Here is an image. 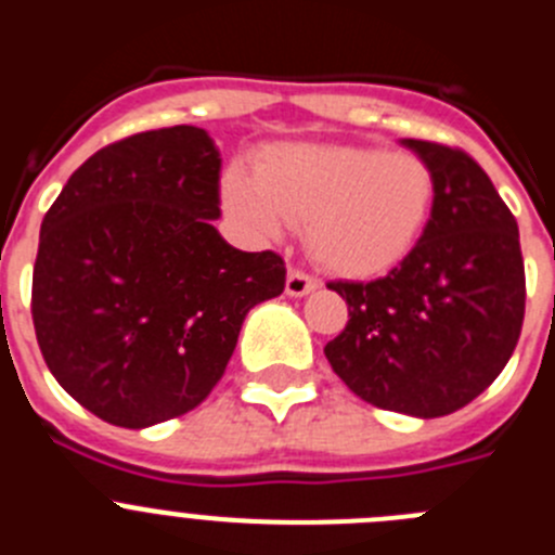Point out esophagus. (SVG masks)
I'll use <instances>...</instances> for the list:
<instances>
[{"label":"esophagus","mask_w":555,"mask_h":555,"mask_svg":"<svg viewBox=\"0 0 555 555\" xmlns=\"http://www.w3.org/2000/svg\"><path fill=\"white\" fill-rule=\"evenodd\" d=\"M317 286H320V283H317V278L300 272V269H292V272H288V278H286V294H288V297H306V294H311Z\"/></svg>","instance_id":"1"}]
</instances>
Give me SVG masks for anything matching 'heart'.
<instances>
[{"instance_id":"heart-1","label":"heart","mask_w":555,"mask_h":555,"mask_svg":"<svg viewBox=\"0 0 555 555\" xmlns=\"http://www.w3.org/2000/svg\"><path fill=\"white\" fill-rule=\"evenodd\" d=\"M230 208L258 233L308 224V253L345 278L389 272L416 247L434 210L430 166L409 152L356 144H278L255 164V183L224 178Z\"/></svg>"}]
</instances>
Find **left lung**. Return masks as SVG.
<instances>
[{
    "instance_id": "left-lung-1",
    "label": "left lung",
    "mask_w": 555,
    "mask_h": 555,
    "mask_svg": "<svg viewBox=\"0 0 555 555\" xmlns=\"http://www.w3.org/2000/svg\"><path fill=\"white\" fill-rule=\"evenodd\" d=\"M403 146L434 171L428 228L386 278L327 283L350 322L325 356L361 400L430 420L473 403L508 364L526 317V267L517 219L467 152Z\"/></svg>"
}]
</instances>
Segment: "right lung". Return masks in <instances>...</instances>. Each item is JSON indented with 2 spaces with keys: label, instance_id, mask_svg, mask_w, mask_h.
<instances>
[{
  "label": "right lung",
  "instance_id": "1",
  "mask_svg": "<svg viewBox=\"0 0 555 555\" xmlns=\"http://www.w3.org/2000/svg\"><path fill=\"white\" fill-rule=\"evenodd\" d=\"M222 158L203 127L94 152L41 222L33 325L57 384L119 428L197 409L244 317L286 286L272 249L230 247L214 219Z\"/></svg>",
  "mask_w": 555,
  "mask_h": 555
}]
</instances>
